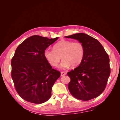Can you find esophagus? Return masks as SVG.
I'll return each mask as SVG.
<instances>
[{"instance_id": "esophagus-1", "label": "esophagus", "mask_w": 120, "mask_h": 120, "mask_svg": "<svg viewBox=\"0 0 120 120\" xmlns=\"http://www.w3.org/2000/svg\"><path fill=\"white\" fill-rule=\"evenodd\" d=\"M66 75V74L64 72H60V75H61V76H64V75Z\"/></svg>"}]
</instances>
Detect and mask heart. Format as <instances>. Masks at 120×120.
<instances>
[{"mask_svg": "<svg viewBox=\"0 0 120 120\" xmlns=\"http://www.w3.org/2000/svg\"><path fill=\"white\" fill-rule=\"evenodd\" d=\"M43 55L46 60L53 67L57 66L61 56L63 60L59 68L66 69L71 65L76 67L81 63L85 55V48L79 41L63 40L54 45L53 49H45Z\"/></svg>", "mask_w": 120, "mask_h": 120, "instance_id": "b5f03b06", "label": "heart"}]
</instances>
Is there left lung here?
I'll use <instances>...</instances> for the list:
<instances>
[{
	"label": "left lung",
	"mask_w": 120,
	"mask_h": 120,
	"mask_svg": "<svg viewBox=\"0 0 120 120\" xmlns=\"http://www.w3.org/2000/svg\"><path fill=\"white\" fill-rule=\"evenodd\" d=\"M64 37L78 40L85 48L81 63L67 74L71 78L69 90L78 100L89 101L97 98L104 92L110 75L108 54L97 39L86 34Z\"/></svg>",
	"instance_id": "1"
}]
</instances>
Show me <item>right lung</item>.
<instances>
[{
    "label": "right lung",
    "instance_id": "obj_1",
    "mask_svg": "<svg viewBox=\"0 0 120 120\" xmlns=\"http://www.w3.org/2000/svg\"><path fill=\"white\" fill-rule=\"evenodd\" d=\"M59 38L49 39L35 35L18 46L11 60V77L16 92L26 101L39 104L52 96L60 72L52 68L43 52Z\"/></svg>",
    "mask_w": 120,
    "mask_h": 120
}]
</instances>
